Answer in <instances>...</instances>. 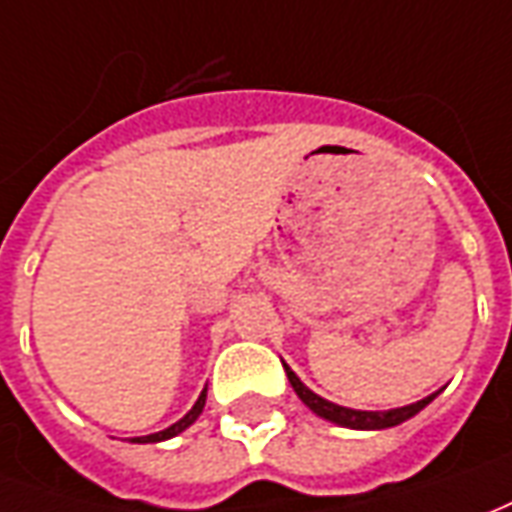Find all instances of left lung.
<instances>
[{
    "label": "left lung",
    "mask_w": 512,
    "mask_h": 512,
    "mask_svg": "<svg viewBox=\"0 0 512 512\" xmlns=\"http://www.w3.org/2000/svg\"><path fill=\"white\" fill-rule=\"evenodd\" d=\"M285 374H288V382L293 385L296 396H299L316 416L327 418V421L338 424V427H349V430H385V427H396V424H402L407 418L416 416L418 410H424V407L435 399V393H432V396L421 399V402H413V405L405 407H393V410H352V407H341L335 405V402L321 399V396L310 391L305 382L299 380L288 366H285Z\"/></svg>",
    "instance_id": "obj_1"
}]
</instances>
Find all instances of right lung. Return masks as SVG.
I'll list each match as a JSON object with an SVG mask.
<instances>
[{
	"label": "right lung",
	"mask_w": 512,
	"mask_h": 512,
	"mask_svg": "<svg viewBox=\"0 0 512 512\" xmlns=\"http://www.w3.org/2000/svg\"><path fill=\"white\" fill-rule=\"evenodd\" d=\"M205 399H207V388L199 393L196 405L191 407V410H188V413H185V416H182L177 424H171V427H166V430H160V432H152V435H144V438H132V441L135 443H157V441H169V438H174V435H180V432L188 430L196 418H199V413L205 410Z\"/></svg>",
	"instance_id": "add662e5"
}]
</instances>
